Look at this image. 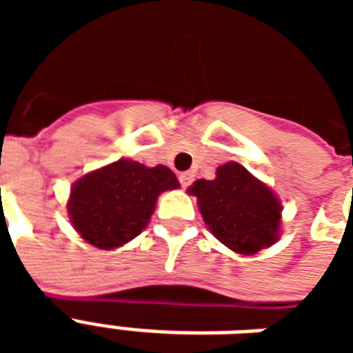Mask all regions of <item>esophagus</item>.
<instances>
[{
    "label": "esophagus",
    "instance_id": "esophagus-1",
    "mask_svg": "<svg viewBox=\"0 0 353 353\" xmlns=\"http://www.w3.org/2000/svg\"><path fill=\"white\" fill-rule=\"evenodd\" d=\"M192 177L194 176H192L191 172H183V174H179V183H181L183 189H187V187L192 183Z\"/></svg>",
    "mask_w": 353,
    "mask_h": 353
}]
</instances>
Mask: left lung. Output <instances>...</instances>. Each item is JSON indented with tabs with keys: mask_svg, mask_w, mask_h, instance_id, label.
Wrapping results in <instances>:
<instances>
[{
	"mask_svg": "<svg viewBox=\"0 0 353 353\" xmlns=\"http://www.w3.org/2000/svg\"><path fill=\"white\" fill-rule=\"evenodd\" d=\"M189 192L214 236L232 252L252 255L278 240L280 200L242 164H223L215 179H199Z\"/></svg>",
	"mask_w": 353,
	"mask_h": 353,
	"instance_id": "left-lung-1",
	"label": "left lung"
}]
</instances>
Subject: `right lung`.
Returning a JSON list of instances; mask_svg holds the SVG:
<instances>
[{"label":"right lung","instance_id":"1","mask_svg":"<svg viewBox=\"0 0 353 353\" xmlns=\"http://www.w3.org/2000/svg\"><path fill=\"white\" fill-rule=\"evenodd\" d=\"M177 187L176 174L166 166L147 168L121 159L73 185L68 214L88 244L113 250L138 236L153 215L159 194Z\"/></svg>","mask_w":353,"mask_h":353}]
</instances>
